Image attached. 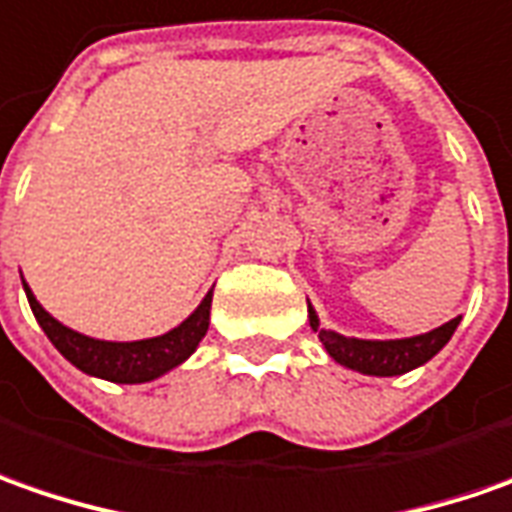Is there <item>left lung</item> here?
<instances>
[{"label":"left lung","mask_w":512,"mask_h":512,"mask_svg":"<svg viewBox=\"0 0 512 512\" xmlns=\"http://www.w3.org/2000/svg\"><path fill=\"white\" fill-rule=\"evenodd\" d=\"M459 320L462 317H453L450 323L433 328L428 334L402 337V340H360V337H343L331 328H320V317L309 303V323L317 331L328 357L368 377H399L433 360L448 345Z\"/></svg>","instance_id":"left-lung-1"}]
</instances>
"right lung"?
Segmentation results:
<instances>
[{
    "label": "right lung",
    "mask_w": 512,
    "mask_h": 512,
    "mask_svg": "<svg viewBox=\"0 0 512 512\" xmlns=\"http://www.w3.org/2000/svg\"><path fill=\"white\" fill-rule=\"evenodd\" d=\"M27 294V303L33 309L36 323L42 326L47 340L59 348L64 360H70L79 371L90 377L107 379V382H121V385H135V382H152L164 377L167 371L178 368L186 362L195 348L206 337L209 328V309H212V291L201 300V306L186 317L181 326H175L161 337L150 340H135V343H110V340H96L79 334L73 328L62 326L56 317H50L42 303L33 297V291L22 280Z\"/></svg>",
    "instance_id": "add662e5"
}]
</instances>
